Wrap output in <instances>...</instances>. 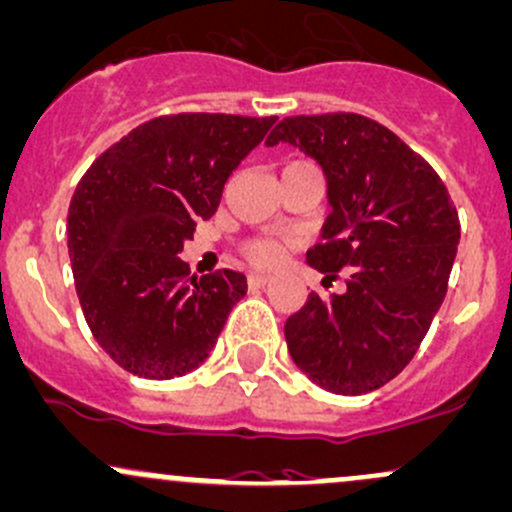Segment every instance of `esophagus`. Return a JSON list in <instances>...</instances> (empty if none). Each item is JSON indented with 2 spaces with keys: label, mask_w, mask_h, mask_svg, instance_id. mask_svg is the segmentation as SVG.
<instances>
[{
  "label": "esophagus",
  "mask_w": 512,
  "mask_h": 512,
  "mask_svg": "<svg viewBox=\"0 0 512 512\" xmlns=\"http://www.w3.org/2000/svg\"><path fill=\"white\" fill-rule=\"evenodd\" d=\"M247 284H250L252 289L267 287V284H270V277H267V274H250V277H247Z\"/></svg>",
  "instance_id": "esophagus-1"
}]
</instances>
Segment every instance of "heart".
Masks as SVG:
<instances>
[{"instance_id":"obj_1","label":"heart","mask_w":512,"mask_h":512,"mask_svg":"<svg viewBox=\"0 0 512 512\" xmlns=\"http://www.w3.org/2000/svg\"><path fill=\"white\" fill-rule=\"evenodd\" d=\"M292 164H306V161H292ZM287 164V166H292ZM245 255L247 260L252 262V265H260V267H272L277 265L279 255H282V250H279L277 242L272 240H265V238H257V240H250L245 245Z\"/></svg>"}]
</instances>
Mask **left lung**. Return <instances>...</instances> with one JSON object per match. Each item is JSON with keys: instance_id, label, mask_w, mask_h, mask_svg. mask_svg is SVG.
Here are the masks:
<instances>
[{"instance_id": "obj_1", "label": "left lung", "mask_w": 512, "mask_h": 512, "mask_svg": "<svg viewBox=\"0 0 512 512\" xmlns=\"http://www.w3.org/2000/svg\"><path fill=\"white\" fill-rule=\"evenodd\" d=\"M314 157L328 181L321 242L306 262L346 292H311L284 324L294 363L328 392L363 395L405 370L449 287L459 213L429 161L355 112L284 117L267 144Z\"/></svg>"}]
</instances>
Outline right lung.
<instances>
[{
    "instance_id": "obj_1",
    "label": "right lung",
    "mask_w": 512,
    "mask_h": 512,
    "mask_svg": "<svg viewBox=\"0 0 512 512\" xmlns=\"http://www.w3.org/2000/svg\"><path fill=\"white\" fill-rule=\"evenodd\" d=\"M277 117L179 112L134 127L90 164L68 208V255L85 321L127 373L171 380L208 358L242 272L191 274L179 257L196 220Z\"/></svg>"
}]
</instances>
